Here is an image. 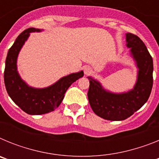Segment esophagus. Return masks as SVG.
<instances>
[{"instance_id": "34e87169", "label": "esophagus", "mask_w": 159, "mask_h": 159, "mask_svg": "<svg viewBox=\"0 0 159 159\" xmlns=\"http://www.w3.org/2000/svg\"><path fill=\"white\" fill-rule=\"evenodd\" d=\"M92 70L90 67H86L85 68H84V74H85L86 75L91 74V73H92Z\"/></svg>"}]
</instances>
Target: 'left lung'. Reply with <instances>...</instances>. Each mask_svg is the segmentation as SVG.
<instances>
[{
  "label": "left lung",
  "mask_w": 159,
  "mask_h": 159,
  "mask_svg": "<svg viewBox=\"0 0 159 159\" xmlns=\"http://www.w3.org/2000/svg\"><path fill=\"white\" fill-rule=\"evenodd\" d=\"M127 47L138 68L137 80L128 92L115 93L105 89L100 82L91 76L88 92L91 107L99 117L121 121L132 116L148 100L153 86V60L145 43L139 36L126 34Z\"/></svg>",
  "instance_id": "obj_1"
}]
</instances>
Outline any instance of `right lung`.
Returning <instances> with one entry per match:
<instances>
[{
  "label": "right lung",
  "mask_w": 159,
  "mask_h": 159,
  "mask_svg": "<svg viewBox=\"0 0 159 159\" xmlns=\"http://www.w3.org/2000/svg\"><path fill=\"white\" fill-rule=\"evenodd\" d=\"M40 32L42 29L29 28L22 32L9 48L5 60L4 80L7 92L22 111L29 115L38 116L56 110L62 100L67 88L72 83L84 76V71L71 73L60 78L51 86L36 88L24 81L17 71V57L20 49L31 32Z\"/></svg>",
  "instance_id": "add662e5"
}]
</instances>
